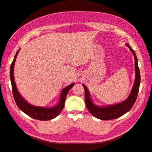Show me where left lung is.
<instances>
[{
	"instance_id": "1",
	"label": "left lung",
	"mask_w": 152,
	"mask_h": 152,
	"mask_svg": "<svg viewBox=\"0 0 152 152\" xmlns=\"http://www.w3.org/2000/svg\"><path fill=\"white\" fill-rule=\"evenodd\" d=\"M126 45L130 48V51L133 54L135 66V80L134 85L131 93L127 99L117 104L103 107H98L94 105L91 101L90 93L87 88L85 85L82 84V86L84 87L85 91V101L86 107L90 113L96 118H98L101 120H110L116 119L127 113L132 108L136 100L141 82L140 72L138 65H137V59L134 51L128 44H127Z\"/></svg>"
}]
</instances>
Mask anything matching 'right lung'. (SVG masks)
Here are the masks:
<instances>
[{
  "label": "right lung",
  "mask_w": 152,
  "mask_h": 152,
  "mask_svg": "<svg viewBox=\"0 0 152 152\" xmlns=\"http://www.w3.org/2000/svg\"><path fill=\"white\" fill-rule=\"evenodd\" d=\"M19 51L20 49H19L17 51L10 66V79L12 86V91L16 104L23 113L32 118L40 121H48L56 118L60 114L62 110L65 105L66 94L68 91L73 87L74 83L68 86L62 90L60 95L59 102L56 106L51 108H45L36 107L30 104L22 98V96L18 92L15 84V78H14V66H15L17 55L18 54Z\"/></svg>",
  "instance_id": "obj_1"
}]
</instances>
